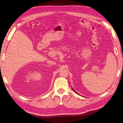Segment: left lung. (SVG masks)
<instances>
[{"mask_svg": "<svg viewBox=\"0 0 123 123\" xmlns=\"http://www.w3.org/2000/svg\"><path fill=\"white\" fill-rule=\"evenodd\" d=\"M74 92H75V93H77V92H76V91H74Z\"/></svg>", "mask_w": 123, "mask_h": 123, "instance_id": "left-lung-1", "label": "left lung"}]
</instances>
